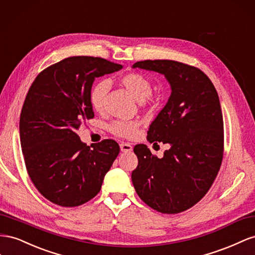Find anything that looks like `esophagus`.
<instances>
[{"mask_svg":"<svg viewBox=\"0 0 255 255\" xmlns=\"http://www.w3.org/2000/svg\"><path fill=\"white\" fill-rule=\"evenodd\" d=\"M120 147H121V150H122L123 152H129V151L132 150L131 144H130V143H126V142H121Z\"/></svg>","mask_w":255,"mask_h":255,"instance_id":"obj_1","label":"esophagus"}]
</instances>
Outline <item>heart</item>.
Returning a JSON list of instances; mask_svg holds the SVG:
<instances>
[{"mask_svg": "<svg viewBox=\"0 0 255 255\" xmlns=\"http://www.w3.org/2000/svg\"><path fill=\"white\" fill-rule=\"evenodd\" d=\"M121 83L126 87L131 95L140 100L143 105L151 106L155 104V97L152 96V83L150 79L141 72L130 71L121 77ZM109 90V83L106 80H100L94 83L90 92V103L94 110L100 112L104 110L105 98ZM140 127V122L137 120H118L109 125V131L112 134L131 139Z\"/></svg>", "mask_w": 255, "mask_h": 255, "instance_id": "b5f03b06", "label": "heart"}]
</instances>
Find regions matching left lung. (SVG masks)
I'll return each instance as SVG.
<instances>
[{"label": "left lung", "mask_w": 255, "mask_h": 255, "mask_svg": "<svg viewBox=\"0 0 255 255\" xmlns=\"http://www.w3.org/2000/svg\"><path fill=\"white\" fill-rule=\"evenodd\" d=\"M133 68L154 70L171 84L168 104L151 123L150 143L169 144L162 158L146 145L133 151L137 166L131 179L140 199L162 214L191 208L212 187L224 150L223 116L210 79L198 67L171 60L136 62Z\"/></svg>", "instance_id": "8db88e82"}]
</instances>
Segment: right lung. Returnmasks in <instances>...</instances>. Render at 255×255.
Listing matches in <instances>:
<instances>
[{"instance_id":"obj_1","label":"right lung","mask_w":255,"mask_h":255,"mask_svg":"<svg viewBox=\"0 0 255 255\" xmlns=\"http://www.w3.org/2000/svg\"><path fill=\"white\" fill-rule=\"evenodd\" d=\"M122 68L101 57H67L43 69L26 94L20 115L25 168L39 193L56 205L75 207L92 200L119 155L114 140L91 149L77 131L94 118L93 82Z\"/></svg>"}]
</instances>
